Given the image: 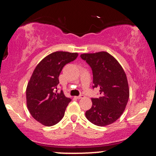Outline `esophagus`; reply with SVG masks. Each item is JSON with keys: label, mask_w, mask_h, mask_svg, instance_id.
<instances>
[{"label": "esophagus", "mask_w": 156, "mask_h": 156, "mask_svg": "<svg viewBox=\"0 0 156 156\" xmlns=\"http://www.w3.org/2000/svg\"><path fill=\"white\" fill-rule=\"evenodd\" d=\"M84 98L83 94H80L79 96L76 97V98H77V99H81V98Z\"/></svg>", "instance_id": "1"}]
</instances>
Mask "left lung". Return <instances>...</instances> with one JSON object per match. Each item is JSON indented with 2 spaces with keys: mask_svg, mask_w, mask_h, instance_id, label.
<instances>
[{
  "mask_svg": "<svg viewBox=\"0 0 156 156\" xmlns=\"http://www.w3.org/2000/svg\"><path fill=\"white\" fill-rule=\"evenodd\" d=\"M80 58L92 68V87L99 89L101 94L98 98H92V108L86 112V117L98 126L112 124L122 114L129 98L124 69L107 52L83 53Z\"/></svg>",
  "mask_w": 156,
  "mask_h": 156,
  "instance_id": "1",
  "label": "left lung"
}]
</instances>
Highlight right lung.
<instances>
[{
    "label": "right lung",
    "mask_w": 156,
    "mask_h": 156,
    "mask_svg": "<svg viewBox=\"0 0 156 156\" xmlns=\"http://www.w3.org/2000/svg\"><path fill=\"white\" fill-rule=\"evenodd\" d=\"M77 53L56 51L37 64L26 89L27 107L37 121L52 126L62 120L70 98L58 92L59 76L64 65L78 57Z\"/></svg>",
    "instance_id": "right-lung-1"
}]
</instances>
